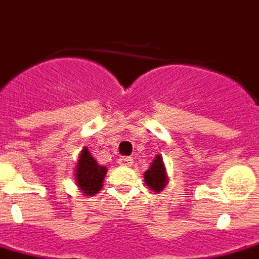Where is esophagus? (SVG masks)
Instances as JSON below:
<instances>
[{
  "instance_id": "esophagus-1",
  "label": "esophagus",
  "mask_w": 259,
  "mask_h": 259,
  "mask_svg": "<svg viewBox=\"0 0 259 259\" xmlns=\"http://www.w3.org/2000/svg\"><path fill=\"white\" fill-rule=\"evenodd\" d=\"M119 165H121V166L133 165V159H132V157H129V156L119 157Z\"/></svg>"
}]
</instances>
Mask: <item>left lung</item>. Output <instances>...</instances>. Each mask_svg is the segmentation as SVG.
Returning <instances> with one entry per match:
<instances>
[{
  "label": "left lung",
  "mask_w": 259,
  "mask_h": 259,
  "mask_svg": "<svg viewBox=\"0 0 259 259\" xmlns=\"http://www.w3.org/2000/svg\"><path fill=\"white\" fill-rule=\"evenodd\" d=\"M145 182L155 192H160L166 186L167 176H166L165 166H163V160L160 155H157L156 159L152 162L150 167L145 172Z\"/></svg>",
  "instance_id": "left-lung-1"
}]
</instances>
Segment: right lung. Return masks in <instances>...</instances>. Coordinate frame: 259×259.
Returning a JSON list of instances; mask_svg holds the SVG:
<instances>
[{"label": "right lung", "instance_id": "add662e5", "mask_svg": "<svg viewBox=\"0 0 259 259\" xmlns=\"http://www.w3.org/2000/svg\"><path fill=\"white\" fill-rule=\"evenodd\" d=\"M104 175H106V167L99 165L92 156V153L89 152V149L84 147L81 152V156L78 159L76 175H74L78 188L87 196L97 193L102 188Z\"/></svg>", "mask_w": 259, "mask_h": 259}]
</instances>
